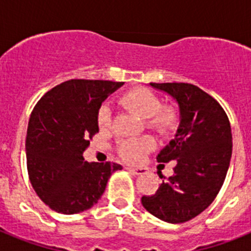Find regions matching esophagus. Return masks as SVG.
<instances>
[{"label":"esophagus","instance_id":"esophagus-1","mask_svg":"<svg viewBox=\"0 0 251 251\" xmlns=\"http://www.w3.org/2000/svg\"><path fill=\"white\" fill-rule=\"evenodd\" d=\"M128 171H130L132 174L134 175H145L147 171H146V168H142V167H127Z\"/></svg>","mask_w":251,"mask_h":251}]
</instances>
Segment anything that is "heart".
<instances>
[{"label":"heart","instance_id":"b5f03b06","mask_svg":"<svg viewBox=\"0 0 251 251\" xmlns=\"http://www.w3.org/2000/svg\"><path fill=\"white\" fill-rule=\"evenodd\" d=\"M119 104L123 108L137 113L146 119L147 127L162 136L171 134L178 126L179 113L174 104H162L161 99L152 90L137 86L124 92L119 97ZM97 121L100 129H109L112 127L113 113L109 105L103 104L98 109ZM154 141L151 137L123 139L118 143V154L127 162L141 161L146 153L153 150Z\"/></svg>","mask_w":251,"mask_h":251}]
</instances>
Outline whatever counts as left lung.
<instances>
[{
  "instance_id": "8db88e82",
  "label": "left lung",
  "mask_w": 251,
  "mask_h": 251,
  "mask_svg": "<svg viewBox=\"0 0 251 251\" xmlns=\"http://www.w3.org/2000/svg\"><path fill=\"white\" fill-rule=\"evenodd\" d=\"M151 85L176 99L181 121L175 139L157 156L162 163L175 161L174 176L153 195L142 197V205L166 223H185L207 208L220 191L231 158V127L219 101L199 86Z\"/></svg>"
}]
</instances>
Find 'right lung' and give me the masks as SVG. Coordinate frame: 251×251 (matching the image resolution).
Segmentation results:
<instances>
[{
    "mask_svg": "<svg viewBox=\"0 0 251 251\" xmlns=\"http://www.w3.org/2000/svg\"><path fill=\"white\" fill-rule=\"evenodd\" d=\"M123 81L72 79L41 97L26 134L30 182L54 211L73 215L98 202L118 163L84 161L83 152L99 132L101 101Z\"/></svg>",
    "mask_w": 251,
    "mask_h": 251,
    "instance_id": "add662e5",
    "label": "right lung"
}]
</instances>
